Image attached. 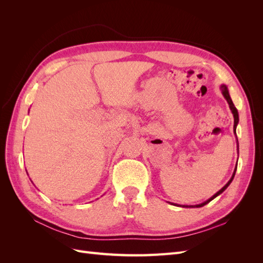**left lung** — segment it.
<instances>
[{
	"mask_svg": "<svg viewBox=\"0 0 263 263\" xmlns=\"http://www.w3.org/2000/svg\"><path fill=\"white\" fill-rule=\"evenodd\" d=\"M220 89H221V92H222V94H224L225 99H226V100H227V102H228V104H229V107H230V109H232V112H233V114H234V129H235V134H236V126H237V124H238V121H239V117H238V112H237V108L235 107V105H234V103H233L232 99H230V97H229V93H228V89H227V86H226V85H221V86H220ZM236 169H237V166H236ZM236 169H235V171H234V174H233L232 179H230V180L228 181V183H227V184H226L224 187H222L221 190H219L216 194H214V195H213V196L210 198V200H208V201L204 202V203H202V204H198V205H196L195 208H202V206L206 205V204H208V203H210L212 200H214V198L216 197L217 195H219L220 193L224 192V191L227 189V186L230 184V183H232V181H233V179H234V177H235ZM183 208H184V206H183ZM185 208H189V206H185ZM190 208H193V206H190Z\"/></svg>",
	"mask_w": 263,
	"mask_h": 263,
	"instance_id": "8db88e82",
	"label": "left lung"
}]
</instances>
